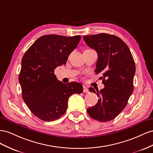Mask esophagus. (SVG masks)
<instances>
[{
  "instance_id": "esophagus-1",
  "label": "esophagus",
  "mask_w": 153,
  "mask_h": 153,
  "mask_svg": "<svg viewBox=\"0 0 153 153\" xmlns=\"http://www.w3.org/2000/svg\"><path fill=\"white\" fill-rule=\"evenodd\" d=\"M88 89L87 88V87L85 86H83V92L85 93H88Z\"/></svg>"
}]
</instances>
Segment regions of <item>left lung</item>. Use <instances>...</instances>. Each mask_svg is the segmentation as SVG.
<instances>
[{"label":"left lung","instance_id":"8db88e82","mask_svg":"<svg viewBox=\"0 0 153 153\" xmlns=\"http://www.w3.org/2000/svg\"><path fill=\"white\" fill-rule=\"evenodd\" d=\"M86 45L97 53L95 73H101L104 88L100 91L91 87L89 91L99 97L97 103L87 109L92 119L110 121L127 105L133 91L135 63L128 45L119 37L100 33L83 36Z\"/></svg>","mask_w":153,"mask_h":153}]
</instances>
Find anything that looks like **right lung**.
<instances>
[{
	"label": "right lung",
	"instance_id": "1",
	"mask_svg": "<svg viewBox=\"0 0 153 153\" xmlns=\"http://www.w3.org/2000/svg\"><path fill=\"white\" fill-rule=\"evenodd\" d=\"M80 40L79 35H43L29 48L22 59L19 81L22 98L30 111L43 121L58 119L66 112L68 98L82 92L81 84H65L54 74L56 67L66 64Z\"/></svg>",
	"mask_w": 153,
	"mask_h": 153
}]
</instances>
